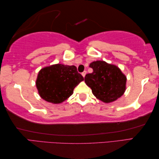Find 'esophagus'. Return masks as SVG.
<instances>
[{"mask_svg": "<svg viewBox=\"0 0 159 159\" xmlns=\"http://www.w3.org/2000/svg\"><path fill=\"white\" fill-rule=\"evenodd\" d=\"M86 73H87L86 71H84L83 72H82V76H83V77H85V75H86Z\"/></svg>", "mask_w": 159, "mask_h": 159, "instance_id": "obj_1", "label": "esophagus"}]
</instances>
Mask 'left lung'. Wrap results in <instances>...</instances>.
I'll list each match as a JSON object with an SVG mask.
<instances>
[{
    "label": "left lung",
    "mask_w": 159,
    "mask_h": 159,
    "mask_svg": "<svg viewBox=\"0 0 159 159\" xmlns=\"http://www.w3.org/2000/svg\"><path fill=\"white\" fill-rule=\"evenodd\" d=\"M93 72L86 74L85 82L98 99L112 102L123 95L126 90V77L116 66L104 61L89 64Z\"/></svg>",
    "instance_id": "left-lung-1"
}]
</instances>
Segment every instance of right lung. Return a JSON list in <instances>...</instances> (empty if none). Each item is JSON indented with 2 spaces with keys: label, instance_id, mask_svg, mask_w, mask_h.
Wrapping results in <instances>:
<instances>
[{
  "label": "right lung",
  "instance_id": "right-lung-1",
  "mask_svg": "<svg viewBox=\"0 0 159 159\" xmlns=\"http://www.w3.org/2000/svg\"><path fill=\"white\" fill-rule=\"evenodd\" d=\"M84 78L74 66L55 64L39 71L36 87L39 96L48 102L59 104L72 95Z\"/></svg>",
  "mask_w": 159,
  "mask_h": 159
}]
</instances>
